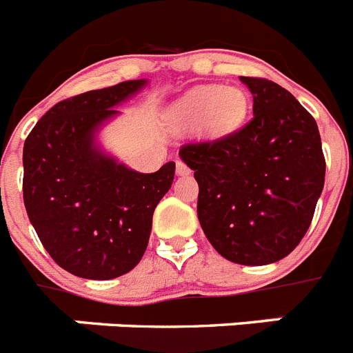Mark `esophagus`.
Wrapping results in <instances>:
<instances>
[{
  "mask_svg": "<svg viewBox=\"0 0 353 353\" xmlns=\"http://www.w3.org/2000/svg\"><path fill=\"white\" fill-rule=\"evenodd\" d=\"M189 173H191L189 165L179 159V161H176V174H179V176H183V174H189Z\"/></svg>",
  "mask_w": 353,
  "mask_h": 353,
  "instance_id": "34e87169",
  "label": "esophagus"
}]
</instances>
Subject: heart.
I'll return each instance as SVG.
<instances>
[{"label":"heart","instance_id":"b5f03b06","mask_svg":"<svg viewBox=\"0 0 353 353\" xmlns=\"http://www.w3.org/2000/svg\"><path fill=\"white\" fill-rule=\"evenodd\" d=\"M248 98L237 87L205 85L192 89L173 108L176 130L203 126L207 134L223 135L234 130L245 119Z\"/></svg>","mask_w":353,"mask_h":353}]
</instances>
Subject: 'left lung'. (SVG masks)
I'll use <instances>...</instances> for the list:
<instances>
[{
	"label": "left lung",
	"instance_id": "1",
	"mask_svg": "<svg viewBox=\"0 0 353 353\" xmlns=\"http://www.w3.org/2000/svg\"><path fill=\"white\" fill-rule=\"evenodd\" d=\"M254 117L214 141L185 143L198 182V219L218 254L263 266L284 259L309 230L323 191L325 157L314 117L289 90L241 77Z\"/></svg>",
	"mask_w": 353,
	"mask_h": 353
}]
</instances>
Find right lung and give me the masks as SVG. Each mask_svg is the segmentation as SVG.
Listing matches in <instances>:
<instances>
[{
  "label": "right lung",
  "instance_id": "1",
  "mask_svg": "<svg viewBox=\"0 0 353 353\" xmlns=\"http://www.w3.org/2000/svg\"><path fill=\"white\" fill-rule=\"evenodd\" d=\"M144 80L62 99L33 126L23 150V200L51 259L77 276L110 280L139 264L174 162L137 173L99 153L94 130Z\"/></svg>",
  "mask_w": 353,
  "mask_h": 353
}]
</instances>
